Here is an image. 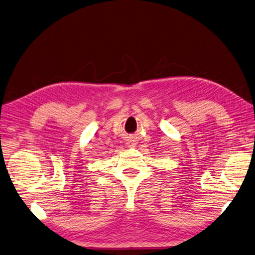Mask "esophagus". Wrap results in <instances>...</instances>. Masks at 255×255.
<instances>
[{
	"mask_svg": "<svg viewBox=\"0 0 255 255\" xmlns=\"http://www.w3.org/2000/svg\"><path fill=\"white\" fill-rule=\"evenodd\" d=\"M135 144H136V142H135L134 140H129V141H128V145H129V146H134Z\"/></svg>",
	"mask_w": 255,
	"mask_h": 255,
	"instance_id": "34e87169",
	"label": "esophagus"
}]
</instances>
